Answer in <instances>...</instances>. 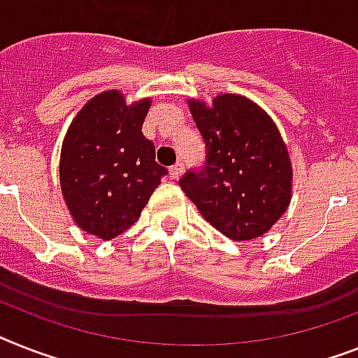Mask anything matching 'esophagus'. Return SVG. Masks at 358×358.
<instances>
[{
    "mask_svg": "<svg viewBox=\"0 0 358 358\" xmlns=\"http://www.w3.org/2000/svg\"><path fill=\"white\" fill-rule=\"evenodd\" d=\"M182 172H185V164H182V162H176V164L170 168V177H172V179H179V177L182 176Z\"/></svg>",
    "mask_w": 358,
    "mask_h": 358,
    "instance_id": "34e87169",
    "label": "esophagus"
}]
</instances>
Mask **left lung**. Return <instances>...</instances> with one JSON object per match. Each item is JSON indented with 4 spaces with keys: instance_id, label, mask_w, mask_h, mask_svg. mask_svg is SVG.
<instances>
[{
    "instance_id": "left-lung-1",
    "label": "left lung",
    "mask_w": 358,
    "mask_h": 358,
    "mask_svg": "<svg viewBox=\"0 0 358 358\" xmlns=\"http://www.w3.org/2000/svg\"><path fill=\"white\" fill-rule=\"evenodd\" d=\"M205 164L179 179L212 227L236 241L265 234L291 201L292 170L276 124L252 100L220 94L214 106L190 100Z\"/></svg>"
}]
</instances>
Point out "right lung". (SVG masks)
<instances>
[{
  "label": "right lung",
  "instance_id": "add662e5",
  "mask_svg": "<svg viewBox=\"0 0 358 358\" xmlns=\"http://www.w3.org/2000/svg\"><path fill=\"white\" fill-rule=\"evenodd\" d=\"M150 99L106 91L80 109L62 146L60 185L76 225L113 239L135 223L168 170L143 135Z\"/></svg>",
  "mask_w": 358,
  "mask_h": 358
}]
</instances>
